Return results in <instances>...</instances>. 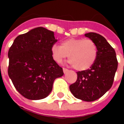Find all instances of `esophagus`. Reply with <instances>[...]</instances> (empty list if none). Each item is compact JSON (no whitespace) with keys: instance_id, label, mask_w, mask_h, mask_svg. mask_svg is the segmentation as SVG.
<instances>
[{"instance_id":"esophagus-1","label":"esophagus","mask_w":124,"mask_h":124,"mask_svg":"<svg viewBox=\"0 0 124 124\" xmlns=\"http://www.w3.org/2000/svg\"><path fill=\"white\" fill-rule=\"evenodd\" d=\"M68 71H69V70H68V69H66V68H63V71H64V74H66L67 72H68Z\"/></svg>"}]
</instances>
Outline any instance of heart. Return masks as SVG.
Listing matches in <instances>:
<instances>
[{"instance_id":"b5f03b06","label":"heart","mask_w":124,"mask_h":124,"mask_svg":"<svg viewBox=\"0 0 124 124\" xmlns=\"http://www.w3.org/2000/svg\"><path fill=\"white\" fill-rule=\"evenodd\" d=\"M53 60L60 64L69 55V64L76 70L84 71L93 65L97 56L96 44L90 39L70 38L54 44L51 48Z\"/></svg>"}]
</instances>
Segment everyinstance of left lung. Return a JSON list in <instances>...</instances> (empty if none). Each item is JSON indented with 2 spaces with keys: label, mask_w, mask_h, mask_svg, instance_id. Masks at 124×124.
<instances>
[{
  "label": "left lung",
  "mask_w": 124,
  "mask_h": 124,
  "mask_svg": "<svg viewBox=\"0 0 124 124\" xmlns=\"http://www.w3.org/2000/svg\"><path fill=\"white\" fill-rule=\"evenodd\" d=\"M97 47L96 60L89 70L77 72L76 82L70 89L75 98L93 102L102 97L111 87L117 70L115 51L104 37L96 33L85 34Z\"/></svg>",
  "instance_id": "left-lung-1"
}]
</instances>
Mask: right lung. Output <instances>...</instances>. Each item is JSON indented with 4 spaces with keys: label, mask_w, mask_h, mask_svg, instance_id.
<instances>
[{
    "label": "right lung",
    "mask_w": 124,
    "mask_h": 124,
    "mask_svg": "<svg viewBox=\"0 0 124 124\" xmlns=\"http://www.w3.org/2000/svg\"><path fill=\"white\" fill-rule=\"evenodd\" d=\"M57 42L54 32L42 27L18 35L9 49L8 75L25 98L37 100L50 94L54 80L64 75L51 55Z\"/></svg>",
    "instance_id": "add662e5"
}]
</instances>
